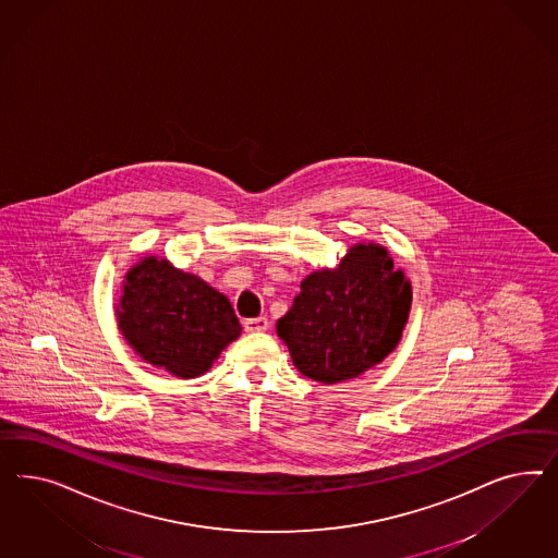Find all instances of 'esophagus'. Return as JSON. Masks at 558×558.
<instances>
[{
	"label": "esophagus",
	"mask_w": 558,
	"mask_h": 558,
	"mask_svg": "<svg viewBox=\"0 0 558 558\" xmlns=\"http://www.w3.org/2000/svg\"><path fill=\"white\" fill-rule=\"evenodd\" d=\"M243 327H245V331L255 333V331H266L270 327V322L266 317H255V319H245Z\"/></svg>",
	"instance_id": "1"
}]
</instances>
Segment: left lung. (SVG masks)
I'll use <instances>...</instances> for the list:
<instances>
[{
  "mask_svg": "<svg viewBox=\"0 0 558 558\" xmlns=\"http://www.w3.org/2000/svg\"><path fill=\"white\" fill-rule=\"evenodd\" d=\"M411 308V284L389 252L354 245L336 270L313 271L276 323L294 366L336 385L380 364L397 348Z\"/></svg>",
  "mask_w": 558,
  "mask_h": 558,
  "instance_id": "1",
  "label": "left lung"
}]
</instances>
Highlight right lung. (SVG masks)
<instances>
[{"label":"right lung","instance_id":"obj_1","mask_svg":"<svg viewBox=\"0 0 558 558\" xmlns=\"http://www.w3.org/2000/svg\"><path fill=\"white\" fill-rule=\"evenodd\" d=\"M122 292V336L145 362L173 376H201L241 333L229 299L168 259L145 257L126 274Z\"/></svg>","mask_w":558,"mask_h":558}]
</instances>
